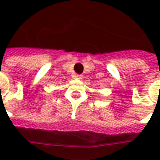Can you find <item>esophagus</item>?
Instances as JSON below:
<instances>
[{
    "label": "esophagus",
    "mask_w": 160,
    "mask_h": 160,
    "mask_svg": "<svg viewBox=\"0 0 160 160\" xmlns=\"http://www.w3.org/2000/svg\"><path fill=\"white\" fill-rule=\"evenodd\" d=\"M75 78H76L77 80H81V79H82V75H75Z\"/></svg>",
    "instance_id": "34e87169"
}]
</instances>
